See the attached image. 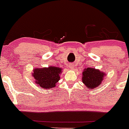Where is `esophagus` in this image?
Instances as JSON below:
<instances>
[{"label":"esophagus","mask_w":129,"mask_h":129,"mask_svg":"<svg viewBox=\"0 0 129 129\" xmlns=\"http://www.w3.org/2000/svg\"><path fill=\"white\" fill-rule=\"evenodd\" d=\"M70 68H74V67H72V64H71V65H70Z\"/></svg>","instance_id":"esophagus-1"}]
</instances>
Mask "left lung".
Wrapping results in <instances>:
<instances>
[{"instance_id": "8db88e82", "label": "left lung", "mask_w": 129, "mask_h": 129, "mask_svg": "<svg viewBox=\"0 0 129 129\" xmlns=\"http://www.w3.org/2000/svg\"><path fill=\"white\" fill-rule=\"evenodd\" d=\"M105 73L95 68H87L83 72L82 80L88 89H92L101 85Z\"/></svg>"}]
</instances>
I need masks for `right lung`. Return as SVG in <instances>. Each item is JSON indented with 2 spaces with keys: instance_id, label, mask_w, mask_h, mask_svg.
<instances>
[{
  "instance_id": "add662e5",
  "label": "right lung",
  "mask_w": 129,
  "mask_h": 129,
  "mask_svg": "<svg viewBox=\"0 0 129 129\" xmlns=\"http://www.w3.org/2000/svg\"><path fill=\"white\" fill-rule=\"evenodd\" d=\"M62 69L59 67H50L48 68H35L33 73V77L35 83L43 88H52L59 80V74Z\"/></svg>"
}]
</instances>
